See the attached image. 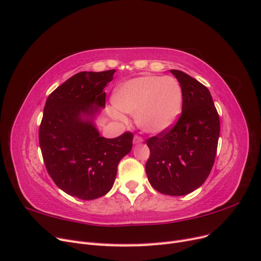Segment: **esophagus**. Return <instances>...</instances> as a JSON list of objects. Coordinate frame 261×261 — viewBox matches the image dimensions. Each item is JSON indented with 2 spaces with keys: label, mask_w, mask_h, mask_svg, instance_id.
<instances>
[{
  "label": "esophagus",
  "mask_w": 261,
  "mask_h": 261,
  "mask_svg": "<svg viewBox=\"0 0 261 261\" xmlns=\"http://www.w3.org/2000/svg\"><path fill=\"white\" fill-rule=\"evenodd\" d=\"M143 141H144L143 137H140L138 135L134 136V144H140V143H143Z\"/></svg>",
  "instance_id": "esophagus-1"
}]
</instances>
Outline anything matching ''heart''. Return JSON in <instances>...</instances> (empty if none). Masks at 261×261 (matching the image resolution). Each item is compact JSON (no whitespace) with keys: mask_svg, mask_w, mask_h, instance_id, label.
<instances>
[{"mask_svg":"<svg viewBox=\"0 0 261 261\" xmlns=\"http://www.w3.org/2000/svg\"><path fill=\"white\" fill-rule=\"evenodd\" d=\"M183 90L174 77L141 76L117 87L113 105L117 110L136 114L140 129L149 134H160L171 128L181 111ZM112 110L115 120L124 121V115Z\"/></svg>","mask_w":261,"mask_h":261,"instance_id":"b5f03b06","label":"heart"}]
</instances>
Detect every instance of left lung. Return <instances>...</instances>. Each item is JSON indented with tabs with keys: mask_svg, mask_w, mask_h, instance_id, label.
Masks as SVG:
<instances>
[{
	"mask_svg": "<svg viewBox=\"0 0 261 261\" xmlns=\"http://www.w3.org/2000/svg\"><path fill=\"white\" fill-rule=\"evenodd\" d=\"M183 90V107L171 128L147 139L149 183L161 194L183 196L200 187L215 163L220 118L210 91L195 78L171 69Z\"/></svg>",
	"mask_w": 261,
	"mask_h": 261,
	"instance_id": "1",
	"label": "left lung"
}]
</instances>
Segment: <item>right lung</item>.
I'll return each instance as SVG.
<instances>
[{
    "label": "right lung",
    "instance_id": "right-lung-1",
    "mask_svg": "<svg viewBox=\"0 0 261 261\" xmlns=\"http://www.w3.org/2000/svg\"><path fill=\"white\" fill-rule=\"evenodd\" d=\"M115 69L81 72L46 99L39 128L46 171L59 188L83 200L105 196L112 188L117 165L132 150L133 133L101 137L93 117L106 107L103 89Z\"/></svg>",
    "mask_w": 261,
    "mask_h": 261
}]
</instances>
